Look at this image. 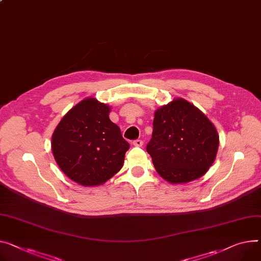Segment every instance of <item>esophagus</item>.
<instances>
[{
  "instance_id": "esophagus-1",
  "label": "esophagus",
  "mask_w": 261,
  "mask_h": 261,
  "mask_svg": "<svg viewBox=\"0 0 261 261\" xmlns=\"http://www.w3.org/2000/svg\"><path fill=\"white\" fill-rule=\"evenodd\" d=\"M133 144H134L135 146L141 147V146L143 145V141H142V140H140V139H137V140H134V141H133Z\"/></svg>"
}]
</instances>
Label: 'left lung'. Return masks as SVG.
<instances>
[{"mask_svg": "<svg viewBox=\"0 0 261 261\" xmlns=\"http://www.w3.org/2000/svg\"><path fill=\"white\" fill-rule=\"evenodd\" d=\"M218 143L209 119L186 100L175 99L155 111L146 150L158 173L177 184L203 176L214 162Z\"/></svg>", "mask_w": 261, "mask_h": 261, "instance_id": "obj_1", "label": "left lung"}]
</instances>
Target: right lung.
I'll use <instances>...</instances> for the list:
<instances>
[{"label": "right lung", "mask_w": 261, "mask_h": 261, "mask_svg": "<svg viewBox=\"0 0 261 261\" xmlns=\"http://www.w3.org/2000/svg\"><path fill=\"white\" fill-rule=\"evenodd\" d=\"M110 110L87 98L65 115L53 133L51 146L56 163L80 185H101L123 166L129 144L110 120Z\"/></svg>", "instance_id": "1"}]
</instances>
